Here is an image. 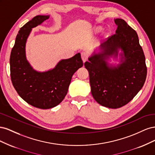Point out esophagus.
I'll return each instance as SVG.
<instances>
[{
  "label": "esophagus",
  "mask_w": 155,
  "mask_h": 155,
  "mask_svg": "<svg viewBox=\"0 0 155 155\" xmlns=\"http://www.w3.org/2000/svg\"><path fill=\"white\" fill-rule=\"evenodd\" d=\"M81 59L83 60V63H85L88 58L87 53L85 52V51H83V52H81Z\"/></svg>",
  "instance_id": "obj_1"
}]
</instances>
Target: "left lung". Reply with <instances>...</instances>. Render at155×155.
Here are the masks:
<instances>
[{"label":"left lung","instance_id":"8db88e82","mask_svg":"<svg viewBox=\"0 0 155 155\" xmlns=\"http://www.w3.org/2000/svg\"><path fill=\"white\" fill-rule=\"evenodd\" d=\"M116 34L101 45L104 54L88 59L85 67L89 73L91 93L102 106L118 109L132 100L144 85L147 67L137 32L121 18L114 20ZM124 51L125 61L117 68L107 66L105 55Z\"/></svg>","mask_w":155,"mask_h":155}]
</instances>
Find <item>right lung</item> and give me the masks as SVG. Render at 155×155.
Listing matches in <instances>:
<instances>
[{"label": "right lung", "instance_id": "right-lung-1", "mask_svg": "<svg viewBox=\"0 0 155 155\" xmlns=\"http://www.w3.org/2000/svg\"><path fill=\"white\" fill-rule=\"evenodd\" d=\"M48 15H37L21 28L11 51L10 76L18 94L28 104L41 109L59 105L67 95L73 74L83 67L81 54L63 59L53 70L37 72L26 61L25 45L31 28L48 19Z\"/></svg>", "mask_w": 155, "mask_h": 155}]
</instances>
